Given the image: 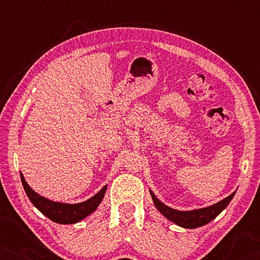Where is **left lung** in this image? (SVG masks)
<instances>
[{"instance_id": "obj_1", "label": "left lung", "mask_w": 260, "mask_h": 260, "mask_svg": "<svg viewBox=\"0 0 260 260\" xmlns=\"http://www.w3.org/2000/svg\"><path fill=\"white\" fill-rule=\"evenodd\" d=\"M234 194H236V191L231 194L230 197L223 199V200L219 201L218 204L208 206V207L193 209V211H177V209L170 208L167 205L162 204L150 190L152 201H154L156 208L162 213V215H165L170 221L176 223L180 227H183V229H198L200 226L207 225L229 206Z\"/></svg>"}]
</instances>
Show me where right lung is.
Instances as JSON below:
<instances>
[{
	"label": "right lung",
	"mask_w": 260,
	"mask_h": 260,
	"mask_svg": "<svg viewBox=\"0 0 260 260\" xmlns=\"http://www.w3.org/2000/svg\"><path fill=\"white\" fill-rule=\"evenodd\" d=\"M21 181H22V186L26 191L27 197L29 198L31 204L40 211L42 214L51 219L52 221L63 223V225H70V223H76L80 220H83L93 213L95 209L98 208L99 204H101L103 198H104L106 188L108 186H104L97 194L93 195L91 199L79 202V204H62V202H55L52 200H48L41 195L31 189L27 181L24 180L22 173H20Z\"/></svg>",
	"instance_id": "add662e5"
}]
</instances>
